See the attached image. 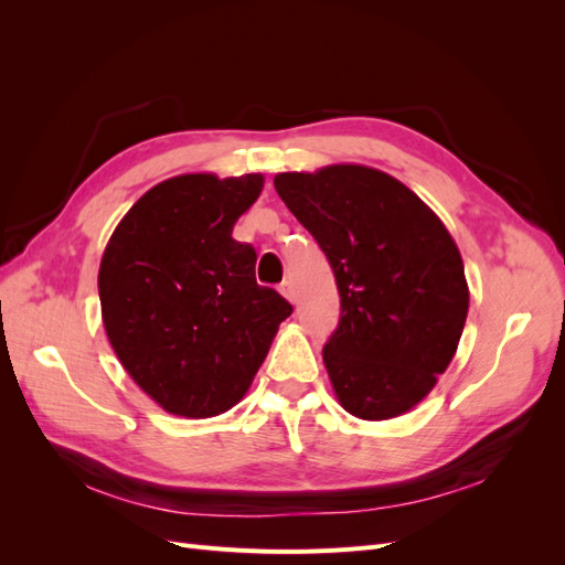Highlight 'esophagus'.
Listing matches in <instances>:
<instances>
[{"label": "esophagus", "instance_id": "esophagus-1", "mask_svg": "<svg viewBox=\"0 0 565 565\" xmlns=\"http://www.w3.org/2000/svg\"><path fill=\"white\" fill-rule=\"evenodd\" d=\"M280 292H282V297H287L289 301H297V292H295V287H292V282H289V280H285L282 285H280Z\"/></svg>", "mask_w": 565, "mask_h": 565}]
</instances>
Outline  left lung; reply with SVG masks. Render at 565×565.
Returning <instances> with one entry per match:
<instances>
[{
    "instance_id": "8db88e82",
    "label": "left lung",
    "mask_w": 565,
    "mask_h": 565,
    "mask_svg": "<svg viewBox=\"0 0 565 565\" xmlns=\"http://www.w3.org/2000/svg\"><path fill=\"white\" fill-rule=\"evenodd\" d=\"M273 183L334 270L341 316L322 361L339 403L361 419L407 413L450 365L467 322L465 264L448 228L380 169L332 164Z\"/></svg>"
}]
</instances>
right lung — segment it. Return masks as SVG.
Here are the masks:
<instances>
[{
	"mask_svg": "<svg viewBox=\"0 0 565 565\" xmlns=\"http://www.w3.org/2000/svg\"><path fill=\"white\" fill-rule=\"evenodd\" d=\"M262 174H183L119 221L98 270L106 334L129 377L167 413L204 419L241 401L292 306L254 278L233 241Z\"/></svg>",
	"mask_w": 565,
	"mask_h": 565,
	"instance_id": "1",
	"label": "right lung"
}]
</instances>
